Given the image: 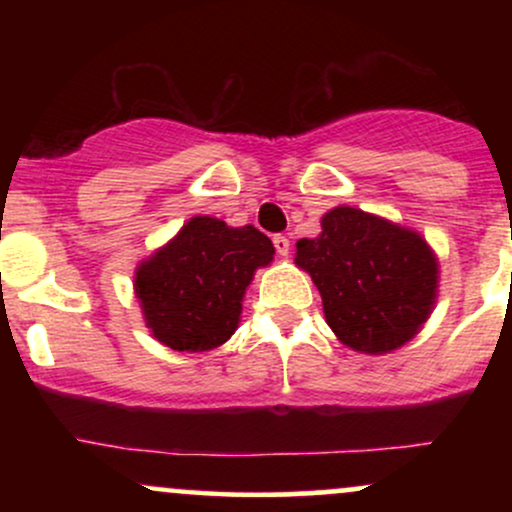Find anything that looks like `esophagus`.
Here are the masks:
<instances>
[{
	"mask_svg": "<svg viewBox=\"0 0 512 512\" xmlns=\"http://www.w3.org/2000/svg\"><path fill=\"white\" fill-rule=\"evenodd\" d=\"M274 248H276V252H279L281 257H289V250H291L289 238H286V236H274Z\"/></svg>",
	"mask_w": 512,
	"mask_h": 512,
	"instance_id": "obj_1",
	"label": "esophagus"
}]
</instances>
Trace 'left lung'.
I'll list each match as a JSON object with an SVG mask.
<instances>
[{
    "label": "left lung",
    "mask_w": 512,
    "mask_h": 512,
    "mask_svg": "<svg viewBox=\"0 0 512 512\" xmlns=\"http://www.w3.org/2000/svg\"><path fill=\"white\" fill-rule=\"evenodd\" d=\"M320 223V236L296 243V264L313 276L339 342L363 354L407 344L438 296V260L426 240L354 207L327 211Z\"/></svg>",
    "instance_id": "1"
}]
</instances>
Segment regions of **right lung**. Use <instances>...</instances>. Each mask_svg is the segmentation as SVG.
Masks as SVG:
<instances>
[{
	"label": "right lung",
	"instance_id": "add662e5",
	"mask_svg": "<svg viewBox=\"0 0 512 512\" xmlns=\"http://www.w3.org/2000/svg\"><path fill=\"white\" fill-rule=\"evenodd\" d=\"M272 257V240L255 226L195 216L137 267L134 293L146 327L175 351L216 349L236 332L255 269Z\"/></svg>",
	"mask_w": 512,
	"mask_h": 512
}]
</instances>
